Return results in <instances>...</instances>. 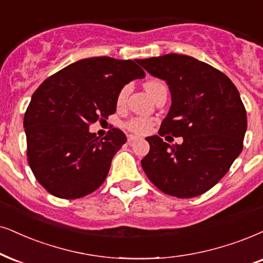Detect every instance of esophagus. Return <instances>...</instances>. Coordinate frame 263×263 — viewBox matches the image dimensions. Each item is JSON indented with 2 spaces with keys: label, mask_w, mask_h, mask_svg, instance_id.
<instances>
[{
  "label": "esophagus",
  "mask_w": 263,
  "mask_h": 263,
  "mask_svg": "<svg viewBox=\"0 0 263 263\" xmlns=\"http://www.w3.org/2000/svg\"><path fill=\"white\" fill-rule=\"evenodd\" d=\"M136 139H137V137H136V136H134V135H128L127 136V141H128L129 144H131V143H134Z\"/></svg>",
  "instance_id": "1"
}]
</instances>
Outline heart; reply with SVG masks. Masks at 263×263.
Returning <instances> with one entry per match:
<instances>
[{
    "label": "heart",
    "instance_id": "b5f03b06",
    "mask_svg": "<svg viewBox=\"0 0 263 263\" xmlns=\"http://www.w3.org/2000/svg\"><path fill=\"white\" fill-rule=\"evenodd\" d=\"M161 85L162 84L160 81H147L144 84V89L147 91V93L151 96V97H153V95H154L156 88ZM128 92H129V89L127 86H125V87L121 89L120 93H119V96H118V105L124 104L126 98H127V96H128ZM152 124L153 122L151 120H147V119H144V118H135V119H131V120L126 122L125 127L127 128L128 131L134 132V134L143 135V134H147L149 129H151Z\"/></svg>",
    "mask_w": 263,
    "mask_h": 263
}]
</instances>
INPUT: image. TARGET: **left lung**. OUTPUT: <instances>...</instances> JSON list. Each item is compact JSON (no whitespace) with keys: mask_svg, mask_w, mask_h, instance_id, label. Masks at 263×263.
<instances>
[{"mask_svg":"<svg viewBox=\"0 0 263 263\" xmlns=\"http://www.w3.org/2000/svg\"><path fill=\"white\" fill-rule=\"evenodd\" d=\"M139 64L165 80L171 93L160 136L145 138L151 149L143 170L166 194L198 197L227 174L242 151L248 120L240 95L227 75L189 55L171 53ZM166 133L184 142L168 145L161 138Z\"/></svg>","mask_w":263,"mask_h":263,"instance_id":"obj_1","label":"left lung"}]
</instances>
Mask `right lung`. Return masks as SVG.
Masks as SVG:
<instances>
[{
    "label": "right lung",
    "mask_w": 263,
    "mask_h": 263,
    "mask_svg": "<svg viewBox=\"0 0 263 263\" xmlns=\"http://www.w3.org/2000/svg\"><path fill=\"white\" fill-rule=\"evenodd\" d=\"M138 62L81 59L45 80L34 92L24 115L28 161L39 183L52 195L82 198L104 182L126 136L111 128L99 138L88 128L114 114L125 85L144 78Z\"/></svg>",
    "instance_id": "1"
}]
</instances>
